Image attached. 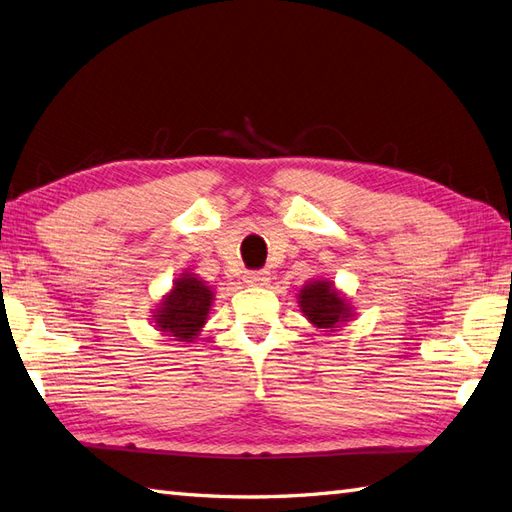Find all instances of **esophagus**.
Listing matches in <instances>:
<instances>
[{"instance_id": "obj_1", "label": "esophagus", "mask_w": 512, "mask_h": 512, "mask_svg": "<svg viewBox=\"0 0 512 512\" xmlns=\"http://www.w3.org/2000/svg\"><path fill=\"white\" fill-rule=\"evenodd\" d=\"M270 281L268 270H248L244 272V283L246 285H266Z\"/></svg>"}]
</instances>
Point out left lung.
Masks as SVG:
<instances>
[{
  "mask_svg": "<svg viewBox=\"0 0 512 512\" xmlns=\"http://www.w3.org/2000/svg\"><path fill=\"white\" fill-rule=\"evenodd\" d=\"M300 307H303L305 316L320 326V329H333L335 324L344 322L350 313V307L344 303V298L339 296L331 283L316 281L303 287L300 292Z\"/></svg>",
  "mask_w": 512,
  "mask_h": 512,
  "instance_id": "8db88e82",
  "label": "left lung"
}]
</instances>
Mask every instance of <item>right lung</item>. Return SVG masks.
I'll return each instance as SVG.
<instances>
[{
  "label": "right lung",
  "instance_id": "1",
  "mask_svg": "<svg viewBox=\"0 0 512 512\" xmlns=\"http://www.w3.org/2000/svg\"><path fill=\"white\" fill-rule=\"evenodd\" d=\"M212 290L186 274L175 283V290L170 292L160 307V316H155L157 326L170 337H177V342H190L201 331L205 318L212 305Z\"/></svg>",
  "mask_w": 512,
  "mask_h": 512
}]
</instances>
